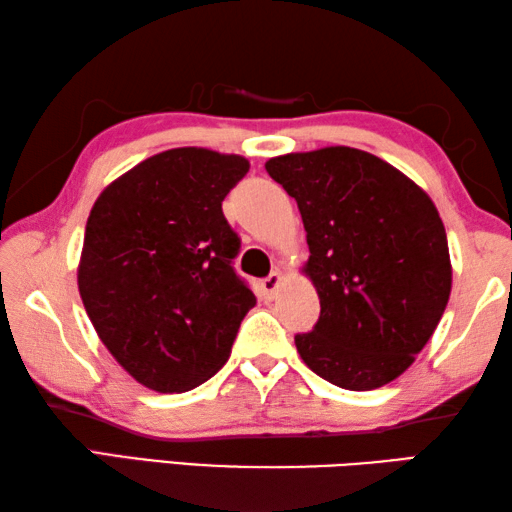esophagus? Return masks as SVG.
Wrapping results in <instances>:
<instances>
[{"mask_svg":"<svg viewBox=\"0 0 512 512\" xmlns=\"http://www.w3.org/2000/svg\"><path fill=\"white\" fill-rule=\"evenodd\" d=\"M280 284H282V275L277 271L271 273L268 277H264V280H262V296L266 300H273L277 296V289H280Z\"/></svg>","mask_w":512,"mask_h":512,"instance_id":"esophagus-1","label":"esophagus"}]
</instances>
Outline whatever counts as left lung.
<instances>
[{
  "instance_id": "obj_1",
  "label": "left lung",
  "mask_w": 512,
  "mask_h": 512,
  "mask_svg": "<svg viewBox=\"0 0 512 512\" xmlns=\"http://www.w3.org/2000/svg\"><path fill=\"white\" fill-rule=\"evenodd\" d=\"M266 171L296 198L305 273L320 298L302 361L345 391L400 377L438 327L452 291L445 225L422 189L377 155L327 146L287 153Z\"/></svg>"
}]
</instances>
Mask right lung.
Instances as JSON below:
<instances>
[{
	"label": "right lung",
	"mask_w": 512,
	"mask_h": 512,
	"mask_svg": "<svg viewBox=\"0 0 512 512\" xmlns=\"http://www.w3.org/2000/svg\"><path fill=\"white\" fill-rule=\"evenodd\" d=\"M241 155L162 151L103 189L85 225L79 291L101 343L158 393L201 386L230 357L255 296L232 262L241 241L221 203Z\"/></svg>",
	"instance_id": "right-lung-1"
}]
</instances>
